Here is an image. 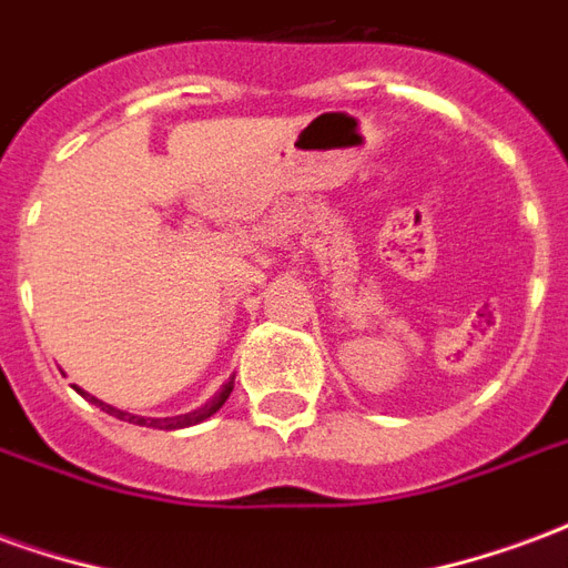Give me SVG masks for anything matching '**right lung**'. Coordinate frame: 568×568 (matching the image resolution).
<instances>
[{
	"mask_svg": "<svg viewBox=\"0 0 568 568\" xmlns=\"http://www.w3.org/2000/svg\"><path fill=\"white\" fill-rule=\"evenodd\" d=\"M81 393V389H79ZM234 393V377L224 383L219 393L212 395L210 402L203 407H197V410H191V414H182V417H163V419H145V417H133V414H128V410H118V407L105 405V402H100V398H93V395L81 393L88 402H93V405L100 407V410H105V414H112V417L118 419H128V423H133V426H151V428H163V432H173V428H187V426H197V423H203V419H210L219 407L227 402V395Z\"/></svg>",
	"mask_w": 568,
	"mask_h": 568,
	"instance_id": "add662e5",
	"label": "right lung"
}]
</instances>
